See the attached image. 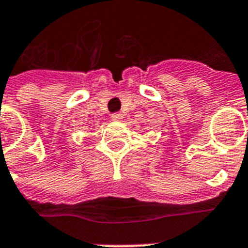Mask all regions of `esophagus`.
<instances>
[{"label":"esophagus","instance_id":"obj_1","mask_svg":"<svg viewBox=\"0 0 248 248\" xmlns=\"http://www.w3.org/2000/svg\"><path fill=\"white\" fill-rule=\"evenodd\" d=\"M110 118H112L113 121H121L124 117H122V114L120 113H113L112 116H110Z\"/></svg>","mask_w":248,"mask_h":248}]
</instances>
